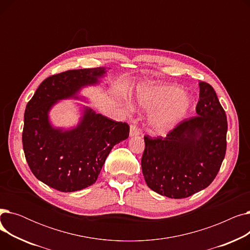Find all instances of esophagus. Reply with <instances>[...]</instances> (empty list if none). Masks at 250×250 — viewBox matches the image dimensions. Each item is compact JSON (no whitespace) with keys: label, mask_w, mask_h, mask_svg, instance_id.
<instances>
[{"label":"esophagus","mask_w":250,"mask_h":250,"mask_svg":"<svg viewBox=\"0 0 250 250\" xmlns=\"http://www.w3.org/2000/svg\"><path fill=\"white\" fill-rule=\"evenodd\" d=\"M139 135H140V129L137 126L136 123L134 122V124L130 125V127H129V136L130 137H136V136H139Z\"/></svg>","instance_id":"34e87169"}]
</instances>
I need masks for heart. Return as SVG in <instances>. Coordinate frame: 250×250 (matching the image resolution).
<instances>
[{
  "mask_svg": "<svg viewBox=\"0 0 250 250\" xmlns=\"http://www.w3.org/2000/svg\"><path fill=\"white\" fill-rule=\"evenodd\" d=\"M138 102L142 107L154 111L150 115V129L164 134L173 128L188 111L191 100L183 89L172 84H150L138 90Z\"/></svg>",
  "mask_w": 250,
  "mask_h": 250,
  "instance_id": "1",
  "label": "heart"
}]
</instances>
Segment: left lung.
I'll return each instance as SVG.
<instances>
[{
    "label": "left lung",
    "instance_id": "1",
    "mask_svg": "<svg viewBox=\"0 0 250 250\" xmlns=\"http://www.w3.org/2000/svg\"><path fill=\"white\" fill-rule=\"evenodd\" d=\"M196 116L165 138L145 136L142 171L147 186L170 199H185L211 185L226 154L227 117L214 88L200 82Z\"/></svg>",
    "mask_w": 250,
    "mask_h": 250
}]
</instances>
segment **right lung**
<instances>
[{
  "label": "right lung",
  "instance_id": "right-lung-1",
  "mask_svg": "<svg viewBox=\"0 0 250 250\" xmlns=\"http://www.w3.org/2000/svg\"><path fill=\"white\" fill-rule=\"evenodd\" d=\"M105 73L104 68H95L50 76L26 105L22 133L26 161L38 180L57 190L72 192L93 185L113 146L128 138L126 123L89 107H84L80 123L70 129L49 123L48 112L58 101L79 99V91L98 84Z\"/></svg>",
  "mask_w": 250,
  "mask_h": 250
}]
</instances>
